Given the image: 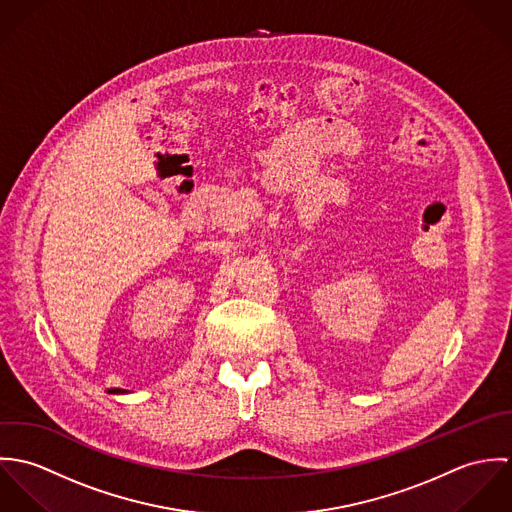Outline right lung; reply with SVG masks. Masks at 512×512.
Instances as JSON below:
<instances>
[{
  "label": "right lung",
  "mask_w": 512,
  "mask_h": 512,
  "mask_svg": "<svg viewBox=\"0 0 512 512\" xmlns=\"http://www.w3.org/2000/svg\"><path fill=\"white\" fill-rule=\"evenodd\" d=\"M108 392H112V394H126V390H122V388H110Z\"/></svg>",
  "instance_id": "obj_1"
}]
</instances>
